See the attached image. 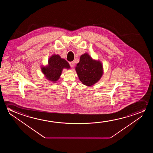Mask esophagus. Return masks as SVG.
Wrapping results in <instances>:
<instances>
[{"label":"esophagus","instance_id":"34e87169","mask_svg":"<svg viewBox=\"0 0 153 153\" xmlns=\"http://www.w3.org/2000/svg\"><path fill=\"white\" fill-rule=\"evenodd\" d=\"M69 65H70L71 67H73L74 63L73 62H69Z\"/></svg>","mask_w":153,"mask_h":153}]
</instances>
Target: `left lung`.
I'll return each mask as SVG.
<instances>
[{"instance_id": "obj_1", "label": "left lung", "mask_w": 153, "mask_h": 153, "mask_svg": "<svg viewBox=\"0 0 153 153\" xmlns=\"http://www.w3.org/2000/svg\"><path fill=\"white\" fill-rule=\"evenodd\" d=\"M75 69L80 80L87 86L96 84L100 79L103 73L100 61L93 59L87 53L80 56L79 62Z\"/></svg>"}]
</instances>
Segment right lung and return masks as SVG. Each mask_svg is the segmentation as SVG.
Wrapping results in <instances>:
<instances>
[{
	"instance_id": "right-lung-1",
	"label": "right lung",
	"mask_w": 153,
	"mask_h": 153,
	"mask_svg": "<svg viewBox=\"0 0 153 153\" xmlns=\"http://www.w3.org/2000/svg\"><path fill=\"white\" fill-rule=\"evenodd\" d=\"M64 68H70L69 64L58 54L53 55L48 61V65L41 68L42 73L47 79L52 82H57Z\"/></svg>"
}]
</instances>
